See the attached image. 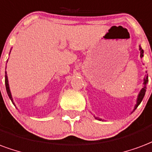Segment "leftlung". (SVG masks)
Returning a JSON list of instances; mask_svg holds the SVG:
<instances>
[{"mask_svg": "<svg viewBox=\"0 0 152 152\" xmlns=\"http://www.w3.org/2000/svg\"><path fill=\"white\" fill-rule=\"evenodd\" d=\"M139 50H140V57L142 58V56H143V50L141 48L140 46H139ZM148 76H146V77L144 78V81H143V88L141 89V91H140V93H139V96H138V99H137V104H136L135 107H134V110H136V108L139 106V104L141 103V102L142 101V99H143V97H144L145 93H146V89H147V84H148ZM96 119L102 120V119H100V118H96Z\"/></svg>", "mask_w": 152, "mask_h": 152, "instance_id": "left-lung-1", "label": "left lung"}]
</instances>
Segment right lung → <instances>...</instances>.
Here are the masks:
<instances>
[{
	"label": "right lung",
	"mask_w": 152,
	"mask_h": 152,
	"mask_svg": "<svg viewBox=\"0 0 152 152\" xmlns=\"http://www.w3.org/2000/svg\"><path fill=\"white\" fill-rule=\"evenodd\" d=\"M4 82H5V88H6V91H7L8 96L11 100V102H13V98H12V96H11V93H10V86H9V83H8V78H7V75H6V72H5V77H4Z\"/></svg>",
	"instance_id": "1"
}]
</instances>
